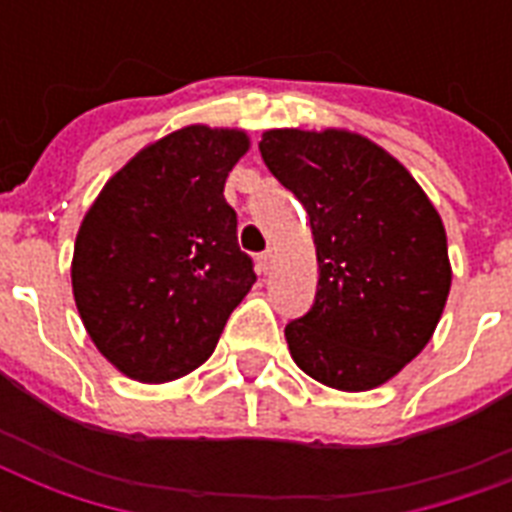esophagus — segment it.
I'll use <instances>...</instances> for the list:
<instances>
[{
  "mask_svg": "<svg viewBox=\"0 0 512 512\" xmlns=\"http://www.w3.org/2000/svg\"><path fill=\"white\" fill-rule=\"evenodd\" d=\"M273 249H265L263 255L257 257V265H260V271L263 273H271V268H273Z\"/></svg>",
  "mask_w": 512,
  "mask_h": 512,
  "instance_id": "obj_1",
  "label": "esophagus"
}]
</instances>
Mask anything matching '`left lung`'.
Wrapping results in <instances>:
<instances>
[{
  "instance_id": "obj_1",
  "label": "left lung",
  "mask_w": 512,
  "mask_h": 512,
  "mask_svg": "<svg viewBox=\"0 0 512 512\" xmlns=\"http://www.w3.org/2000/svg\"><path fill=\"white\" fill-rule=\"evenodd\" d=\"M260 154L311 220L319 289L284 329L308 377L345 393L393 380L436 332L452 289L444 220L422 185L358 132L265 130Z\"/></svg>"
}]
</instances>
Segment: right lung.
<instances>
[{"instance_id":"1","label":"right lung","mask_w":512,"mask_h":512,"mask_svg":"<svg viewBox=\"0 0 512 512\" xmlns=\"http://www.w3.org/2000/svg\"><path fill=\"white\" fill-rule=\"evenodd\" d=\"M247 151L239 127L188 124L140 148L84 212L74 303L124 377L159 385L199 369L255 284L223 196Z\"/></svg>"}]
</instances>
